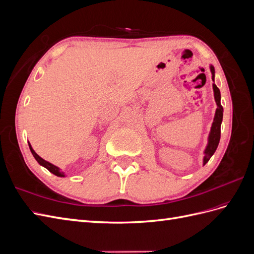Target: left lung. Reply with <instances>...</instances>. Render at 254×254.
Returning <instances> with one entry per match:
<instances>
[{"mask_svg": "<svg viewBox=\"0 0 254 254\" xmlns=\"http://www.w3.org/2000/svg\"><path fill=\"white\" fill-rule=\"evenodd\" d=\"M211 72H212V79L214 80V76H215V71L214 67L211 65ZM213 90H214V97H215V102H216L217 105V109L216 112H215V117L213 124L211 127V131L209 134V139H207V145L204 150V157H203V165L211 159V157L214 155L215 150L217 149V146L219 144L220 140V126H221V122H222V115H224V108L220 104V91L217 88V86L215 83H213Z\"/></svg>", "mask_w": 254, "mask_h": 254, "instance_id": "1", "label": "left lung"}]
</instances>
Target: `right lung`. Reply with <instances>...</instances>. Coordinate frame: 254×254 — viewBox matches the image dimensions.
<instances>
[{"label": "right lung", "mask_w": 254, "mask_h": 254, "mask_svg": "<svg viewBox=\"0 0 254 254\" xmlns=\"http://www.w3.org/2000/svg\"><path fill=\"white\" fill-rule=\"evenodd\" d=\"M28 146H29V149H30V151H32V153H33L34 158L37 160V162H38V163H39V164H40V165H42V166H44V167L47 168V170H49L52 174L56 175V176H58V177H64V173L61 172L59 167H57V166H55L54 164H52V163L48 162V161H45L44 159H42L41 157L38 156L37 153H36V151L33 149V147H32V145H30V143H28Z\"/></svg>", "instance_id": "right-lung-1"}]
</instances>
